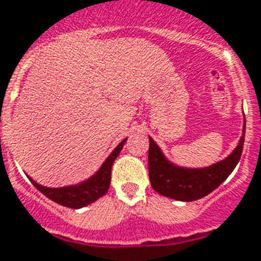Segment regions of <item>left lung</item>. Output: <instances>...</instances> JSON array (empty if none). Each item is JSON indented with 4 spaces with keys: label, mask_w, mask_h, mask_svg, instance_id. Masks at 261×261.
<instances>
[{
    "label": "left lung",
    "mask_w": 261,
    "mask_h": 261,
    "mask_svg": "<svg viewBox=\"0 0 261 261\" xmlns=\"http://www.w3.org/2000/svg\"><path fill=\"white\" fill-rule=\"evenodd\" d=\"M245 142V126L242 138L235 150L212 166L202 169H189L170 164L165 155L161 152L160 147L150 138L148 148V176L151 187L164 197L191 202L203 198L213 190H216L238 164Z\"/></svg>",
    "instance_id": "obj_1"
}]
</instances>
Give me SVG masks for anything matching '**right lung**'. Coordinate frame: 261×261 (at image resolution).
<instances>
[{"mask_svg":"<svg viewBox=\"0 0 261 261\" xmlns=\"http://www.w3.org/2000/svg\"><path fill=\"white\" fill-rule=\"evenodd\" d=\"M126 142V139H123L118 146L115 147V150L109 155V158L105 161V164L95 175L89 177L85 181L77 184V186H67V187H60V189H49L44 187L41 184L35 183L34 180H31V183L34 184V187L38 191L46 195L49 199H52L54 202L63 205V206L71 207V209H78L84 207L89 203L95 202L96 199L103 197L110 187V180H111V166L114 164L115 158L122 150L123 144Z\"/></svg>","mask_w":261,"mask_h":261,"instance_id":"right-lung-1","label":"right lung"}]
</instances>
